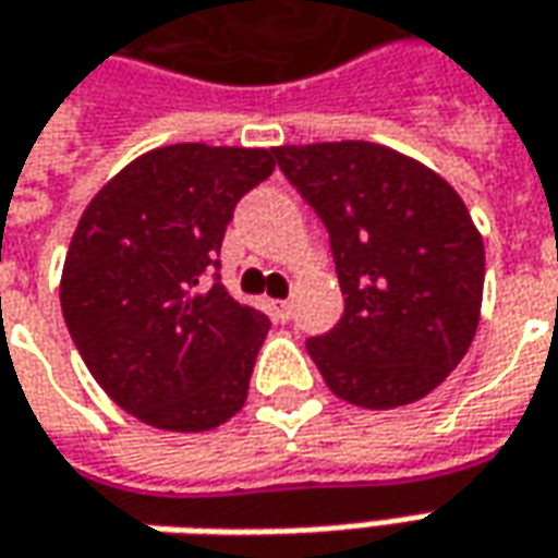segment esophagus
<instances>
[{"mask_svg": "<svg viewBox=\"0 0 558 558\" xmlns=\"http://www.w3.org/2000/svg\"><path fill=\"white\" fill-rule=\"evenodd\" d=\"M276 316H279L282 323H288V319L294 316V304H291V301H279V306H276Z\"/></svg>", "mask_w": 558, "mask_h": 558, "instance_id": "34e87169", "label": "esophagus"}]
</instances>
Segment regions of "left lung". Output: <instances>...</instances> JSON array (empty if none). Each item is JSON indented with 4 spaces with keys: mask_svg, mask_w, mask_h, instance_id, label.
<instances>
[{
    "mask_svg": "<svg viewBox=\"0 0 558 558\" xmlns=\"http://www.w3.org/2000/svg\"><path fill=\"white\" fill-rule=\"evenodd\" d=\"M276 162L328 230L340 323L306 340L328 390L359 409L424 399L466 356L485 248L454 186L368 141L276 147Z\"/></svg>",
    "mask_w": 558,
    "mask_h": 558,
    "instance_id": "1",
    "label": "left lung"
}]
</instances>
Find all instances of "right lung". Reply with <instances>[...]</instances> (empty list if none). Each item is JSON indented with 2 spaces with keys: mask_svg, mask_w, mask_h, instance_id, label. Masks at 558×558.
Listing matches in <instances>:
<instances>
[{
  "mask_svg": "<svg viewBox=\"0 0 558 558\" xmlns=\"http://www.w3.org/2000/svg\"><path fill=\"white\" fill-rule=\"evenodd\" d=\"M272 168L276 149L171 144L82 211L63 323L104 392L149 427L202 433L245 405L270 319L220 286L218 254L235 202Z\"/></svg>",
  "mask_w": 558,
  "mask_h": 558,
  "instance_id": "1",
  "label": "right lung"
}]
</instances>
